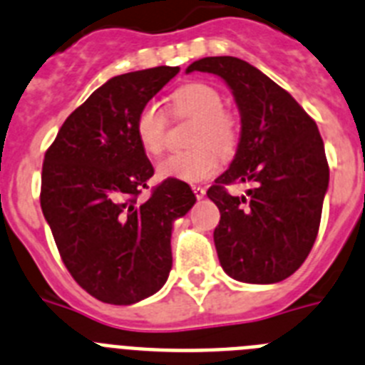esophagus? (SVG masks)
<instances>
[{
  "label": "esophagus",
  "mask_w": 365,
  "mask_h": 365,
  "mask_svg": "<svg viewBox=\"0 0 365 365\" xmlns=\"http://www.w3.org/2000/svg\"><path fill=\"white\" fill-rule=\"evenodd\" d=\"M192 190H193V193H195V197H197V199H202L206 195V190L202 188V186H192Z\"/></svg>",
  "instance_id": "esophagus-1"
}]
</instances>
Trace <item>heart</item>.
<instances>
[{"instance_id": "heart-1", "label": "heart", "mask_w": 365, "mask_h": 365, "mask_svg": "<svg viewBox=\"0 0 365 365\" xmlns=\"http://www.w3.org/2000/svg\"><path fill=\"white\" fill-rule=\"evenodd\" d=\"M222 96L215 87L192 82L179 87L172 95V108L177 117L197 118L192 144L186 153L170 155L159 164L157 172L163 179H179L185 182H201L219 170V153L228 155L237 143V128L230 113L222 109ZM168 118L157 102H148L138 111L135 133L138 144L151 157L163 151ZM214 145L216 149L211 148Z\"/></svg>"}]
</instances>
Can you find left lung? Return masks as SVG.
I'll list each match as a JSON object with an SVG mask.
<instances>
[{"label": "left lung", "instance_id": "obj_1", "mask_svg": "<svg viewBox=\"0 0 365 365\" xmlns=\"http://www.w3.org/2000/svg\"><path fill=\"white\" fill-rule=\"evenodd\" d=\"M221 76L241 115L237 151L206 195L217 205L214 243L222 270L245 283H278L302 267L318 235L329 166L318 125L285 89L234 56L188 66ZM252 182L248 198L226 192Z\"/></svg>", "mask_w": 365, "mask_h": 365}]
</instances>
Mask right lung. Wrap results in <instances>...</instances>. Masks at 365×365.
Instances as JSON below:
<instances>
[{"label":"right lung","instance_id":"obj_1","mask_svg":"<svg viewBox=\"0 0 365 365\" xmlns=\"http://www.w3.org/2000/svg\"><path fill=\"white\" fill-rule=\"evenodd\" d=\"M179 67L113 76L71 113L45 153L41 212L74 282L96 299L131 305L155 294L172 270L173 221L195 195L166 179L138 201L153 175L135 120Z\"/></svg>","mask_w":365,"mask_h":365}]
</instances>
